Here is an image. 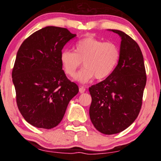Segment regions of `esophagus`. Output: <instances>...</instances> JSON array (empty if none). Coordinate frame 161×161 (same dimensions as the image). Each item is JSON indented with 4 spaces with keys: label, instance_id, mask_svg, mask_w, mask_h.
Wrapping results in <instances>:
<instances>
[{
    "label": "esophagus",
    "instance_id": "esophagus-1",
    "mask_svg": "<svg viewBox=\"0 0 161 161\" xmlns=\"http://www.w3.org/2000/svg\"><path fill=\"white\" fill-rule=\"evenodd\" d=\"M79 91H80V92L81 94H82V93H84V92H85L86 89L84 88V86H80V89H79Z\"/></svg>",
    "mask_w": 161,
    "mask_h": 161
}]
</instances>
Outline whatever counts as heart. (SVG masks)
Returning <instances> with one entry per match:
<instances>
[{
  "mask_svg": "<svg viewBox=\"0 0 161 161\" xmlns=\"http://www.w3.org/2000/svg\"><path fill=\"white\" fill-rule=\"evenodd\" d=\"M74 51H62L60 62L64 73L71 77H74L83 62L84 68L75 77L81 83L89 82L94 77L98 80L108 77L115 69L120 58V50L116 43L103 42L93 36L78 40Z\"/></svg>",
  "mask_w": 161,
  "mask_h": 161,
  "instance_id": "obj_1",
  "label": "heart"
}]
</instances>
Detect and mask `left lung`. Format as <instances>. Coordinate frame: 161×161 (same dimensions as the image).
<instances>
[{
	"label": "left lung",
	"mask_w": 161,
	"mask_h": 161,
	"mask_svg": "<svg viewBox=\"0 0 161 161\" xmlns=\"http://www.w3.org/2000/svg\"><path fill=\"white\" fill-rule=\"evenodd\" d=\"M121 37L120 58L114 72L89 87V116L94 126L103 134H115L127 129L139 114L146 73L139 46L125 32L111 30Z\"/></svg>",
	"instance_id": "obj_1"
}]
</instances>
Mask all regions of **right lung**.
Segmentation results:
<instances>
[{"mask_svg":"<svg viewBox=\"0 0 161 161\" xmlns=\"http://www.w3.org/2000/svg\"><path fill=\"white\" fill-rule=\"evenodd\" d=\"M76 36L67 28L48 26L24 40L12 71L19 111L27 122L50 129L60 123L79 87L66 77L62 48Z\"/></svg>","mask_w":161,"mask_h":161,"instance_id":"obj_1","label":"right lung"}]
</instances>
